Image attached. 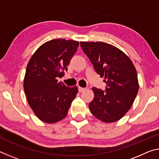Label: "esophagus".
I'll use <instances>...</instances> for the list:
<instances>
[{
    "mask_svg": "<svg viewBox=\"0 0 159 159\" xmlns=\"http://www.w3.org/2000/svg\"><path fill=\"white\" fill-rule=\"evenodd\" d=\"M85 88H81V87H79V93H82V92H83V91H85Z\"/></svg>",
    "mask_w": 159,
    "mask_h": 159,
    "instance_id": "esophagus-1",
    "label": "esophagus"
}]
</instances>
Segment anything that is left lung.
Listing matches in <instances>:
<instances>
[{
  "label": "left lung",
  "mask_w": 159,
  "mask_h": 159,
  "mask_svg": "<svg viewBox=\"0 0 159 159\" xmlns=\"http://www.w3.org/2000/svg\"><path fill=\"white\" fill-rule=\"evenodd\" d=\"M80 47L97 74L104 77L105 91L93 88L89 108L94 116L106 123L120 119L133 105L138 92V74L125 54L103 42H80Z\"/></svg>",
  "instance_id": "obj_1"
}]
</instances>
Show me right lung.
I'll return each instance as SVG.
<instances>
[{"mask_svg": "<svg viewBox=\"0 0 159 159\" xmlns=\"http://www.w3.org/2000/svg\"><path fill=\"white\" fill-rule=\"evenodd\" d=\"M79 43L54 39L41 45L27 64L24 89L29 106L42 121L54 123L66 116L78 88L58 83L76 52Z\"/></svg>", "mask_w": 159, "mask_h": 159, "instance_id": "add662e5", "label": "right lung"}]
</instances>
